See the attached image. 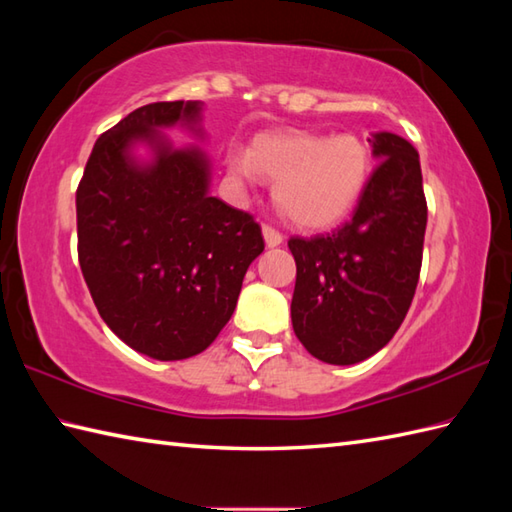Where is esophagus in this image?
I'll return each mask as SVG.
<instances>
[{
    "label": "esophagus",
    "instance_id": "1",
    "mask_svg": "<svg viewBox=\"0 0 512 512\" xmlns=\"http://www.w3.org/2000/svg\"><path fill=\"white\" fill-rule=\"evenodd\" d=\"M262 235H264V242H266L268 248H275V246L284 242V235L277 233L273 226H262Z\"/></svg>",
    "mask_w": 512,
    "mask_h": 512
}]
</instances>
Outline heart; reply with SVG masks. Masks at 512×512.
Returning a JSON list of instances; mask_svg holds the SVG:
<instances>
[{"label":"heart","mask_w":512,"mask_h":512,"mask_svg":"<svg viewBox=\"0 0 512 512\" xmlns=\"http://www.w3.org/2000/svg\"><path fill=\"white\" fill-rule=\"evenodd\" d=\"M228 167L244 180L275 182L273 200L292 224L330 228L352 213L369 178V154L352 134H262Z\"/></svg>","instance_id":"b5f03b06"}]
</instances>
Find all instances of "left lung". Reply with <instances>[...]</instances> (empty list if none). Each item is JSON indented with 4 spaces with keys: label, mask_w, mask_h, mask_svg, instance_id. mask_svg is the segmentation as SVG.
Here are the masks:
<instances>
[{
    "label": "left lung",
    "mask_w": 512,
    "mask_h": 512,
    "mask_svg": "<svg viewBox=\"0 0 512 512\" xmlns=\"http://www.w3.org/2000/svg\"><path fill=\"white\" fill-rule=\"evenodd\" d=\"M369 145L378 167L352 220L288 242L297 262L292 328L330 365H354L383 350L405 319L422 266L427 200L418 151L391 132H374Z\"/></svg>",
    "instance_id": "8db88e82"
}]
</instances>
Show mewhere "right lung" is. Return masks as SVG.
Returning a JSON list of instances; mask_svg holds the SVG:
<instances>
[{
    "label": "right lung",
    "instance_id": "right-lung-1",
    "mask_svg": "<svg viewBox=\"0 0 512 512\" xmlns=\"http://www.w3.org/2000/svg\"><path fill=\"white\" fill-rule=\"evenodd\" d=\"M202 107H138L96 140L76 191L94 306L118 339L156 361L191 358L215 341L264 250L253 217L211 195L206 151L176 148L164 134L180 126L204 143Z\"/></svg>",
    "mask_w": 512,
    "mask_h": 512
}]
</instances>
